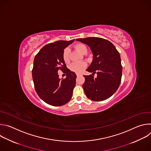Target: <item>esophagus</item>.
<instances>
[{
	"instance_id": "obj_1",
	"label": "esophagus",
	"mask_w": 151,
	"mask_h": 151,
	"mask_svg": "<svg viewBox=\"0 0 151 151\" xmlns=\"http://www.w3.org/2000/svg\"><path fill=\"white\" fill-rule=\"evenodd\" d=\"M76 76L78 77V76H80V74H76Z\"/></svg>"
}]
</instances>
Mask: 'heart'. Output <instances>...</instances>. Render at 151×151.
<instances>
[{"instance_id":"1","label":"heart","mask_w":151,"mask_h":151,"mask_svg":"<svg viewBox=\"0 0 151 151\" xmlns=\"http://www.w3.org/2000/svg\"><path fill=\"white\" fill-rule=\"evenodd\" d=\"M74 48L82 54H85L88 51L87 47L81 43L76 44L74 45ZM69 52L70 50L68 48H66L63 50L62 58L64 63H68L69 61ZM87 66V63L85 62L73 63L70 66V69L71 71L76 73H81L86 69Z\"/></svg>"}]
</instances>
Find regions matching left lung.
<instances>
[{"instance_id":"8db88e82","label":"left lung","mask_w":151,"mask_h":151,"mask_svg":"<svg viewBox=\"0 0 151 151\" xmlns=\"http://www.w3.org/2000/svg\"><path fill=\"white\" fill-rule=\"evenodd\" d=\"M88 45L93 54V60L87 71L93 73L83 75L85 81L82 87L88 99L100 101L112 96L118 90L121 81L122 67L119 52L112 43L100 37L79 38ZM97 73L98 76H93Z\"/></svg>"}]
</instances>
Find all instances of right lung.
I'll return each mask as SVG.
<instances>
[{"mask_svg": "<svg viewBox=\"0 0 151 151\" xmlns=\"http://www.w3.org/2000/svg\"><path fill=\"white\" fill-rule=\"evenodd\" d=\"M73 41L50 43L42 48L35 57L32 69L35 89L39 97L48 104L62 106L72 98L76 75L67 68L62 54L64 49ZM60 70L67 74L66 78H58Z\"/></svg>", "mask_w": 151, "mask_h": 151, "instance_id": "obj_1", "label": "right lung"}]
</instances>
